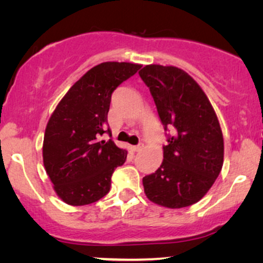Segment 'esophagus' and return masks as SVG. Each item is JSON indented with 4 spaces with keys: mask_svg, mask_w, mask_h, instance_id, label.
I'll list each match as a JSON object with an SVG mask.
<instances>
[{
    "mask_svg": "<svg viewBox=\"0 0 263 263\" xmlns=\"http://www.w3.org/2000/svg\"><path fill=\"white\" fill-rule=\"evenodd\" d=\"M143 146H145V145H143V143H142V142H140V143H139V145H136V146H134V147H133V149H134V151H135V152H139V151H141V149L143 148Z\"/></svg>",
    "mask_w": 263,
    "mask_h": 263,
    "instance_id": "34e87169",
    "label": "esophagus"
}]
</instances>
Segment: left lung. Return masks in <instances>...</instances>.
<instances>
[{"label":"left lung","instance_id":"obj_1","mask_svg":"<svg viewBox=\"0 0 263 263\" xmlns=\"http://www.w3.org/2000/svg\"><path fill=\"white\" fill-rule=\"evenodd\" d=\"M139 74L165 132L171 130L160 167L142 179L146 196L167 208L188 207L202 199L221 171L224 139L217 115L184 70L151 64Z\"/></svg>","mask_w":263,"mask_h":263}]
</instances>
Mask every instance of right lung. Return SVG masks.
Returning <instances> with one entry per match:
<instances>
[{"label":"right lung","instance_id":"right-lung-1","mask_svg":"<svg viewBox=\"0 0 263 263\" xmlns=\"http://www.w3.org/2000/svg\"><path fill=\"white\" fill-rule=\"evenodd\" d=\"M141 66L104 62L71 86L45 129L43 160L53 189L71 206L96 202L111 188L115 168L124 164L127 151L102 136L107 124L111 95Z\"/></svg>","mask_w":263,"mask_h":263}]
</instances>
